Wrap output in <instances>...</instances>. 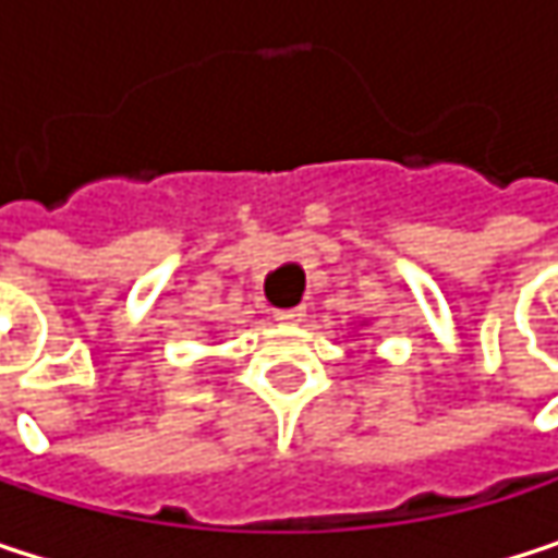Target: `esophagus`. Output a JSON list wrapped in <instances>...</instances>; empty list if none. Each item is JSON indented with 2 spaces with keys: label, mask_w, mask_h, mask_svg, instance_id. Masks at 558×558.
I'll list each match as a JSON object with an SVG mask.
<instances>
[{
  "label": "esophagus",
  "mask_w": 558,
  "mask_h": 558,
  "mask_svg": "<svg viewBox=\"0 0 558 558\" xmlns=\"http://www.w3.org/2000/svg\"><path fill=\"white\" fill-rule=\"evenodd\" d=\"M306 316V306H290V310H275V319L280 323H300Z\"/></svg>",
  "instance_id": "esophagus-1"
}]
</instances>
